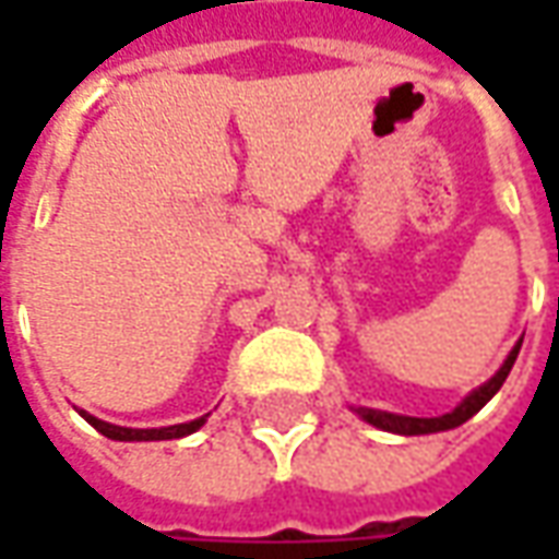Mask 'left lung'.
<instances>
[{"mask_svg":"<svg viewBox=\"0 0 559 559\" xmlns=\"http://www.w3.org/2000/svg\"><path fill=\"white\" fill-rule=\"evenodd\" d=\"M518 350H521V341H518L512 353H509V359L503 362V368L497 371V374L479 386L473 395L457 404L452 413H443V416H433V419H416V416H395V413H383V411H368V407H359V416L365 421H371L377 428H383V431H392V433H407V437H416V433H437V431H449V428H457V425H464L469 416H476V413L488 404V401L500 392V386L506 383V377L512 371V365L518 359Z\"/></svg>","mask_w":559,"mask_h":559,"instance_id":"1","label":"left lung"}]
</instances>
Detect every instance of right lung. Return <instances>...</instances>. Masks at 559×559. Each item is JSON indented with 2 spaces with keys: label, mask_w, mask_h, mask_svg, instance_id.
Masks as SVG:
<instances>
[{
  "label": "right lung",
  "mask_w": 559,
  "mask_h": 559,
  "mask_svg": "<svg viewBox=\"0 0 559 559\" xmlns=\"http://www.w3.org/2000/svg\"><path fill=\"white\" fill-rule=\"evenodd\" d=\"M80 416L90 421L95 431H102L110 440H176V437H185V433H194L206 421V416H200V419L185 421V425H170V428H119V425H110V421L95 419L86 411H80Z\"/></svg>",
  "instance_id": "right-lung-1"
}]
</instances>
